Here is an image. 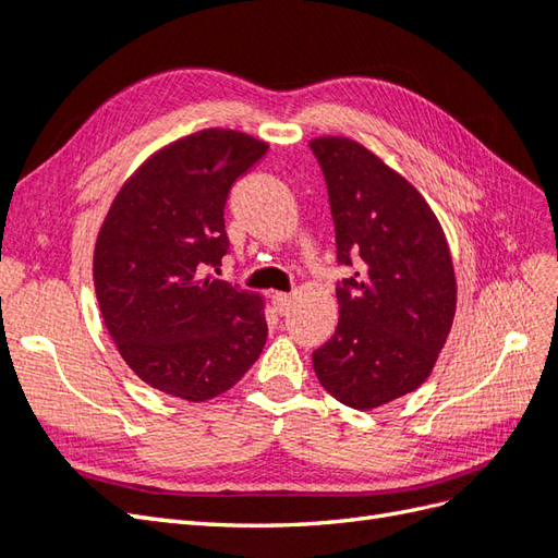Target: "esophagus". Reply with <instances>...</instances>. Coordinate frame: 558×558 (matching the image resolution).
Segmentation results:
<instances>
[{
  "label": "esophagus",
  "mask_w": 558,
  "mask_h": 558,
  "mask_svg": "<svg viewBox=\"0 0 558 558\" xmlns=\"http://www.w3.org/2000/svg\"><path fill=\"white\" fill-rule=\"evenodd\" d=\"M290 304H292V294H284V292L274 294V306H276L278 314H288Z\"/></svg>",
  "instance_id": "1"
}]
</instances>
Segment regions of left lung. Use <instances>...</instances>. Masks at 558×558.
<instances>
[{"mask_svg": "<svg viewBox=\"0 0 558 558\" xmlns=\"http://www.w3.org/2000/svg\"><path fill=\"white\" fill-rule=\"evenodd\" d=\"M326 178L338 264L340 320L314 371L352 409L404 397L430 375L457 311L445 232L421 192L347 137L308 142Z\"/></svg>", "mask_w": 558, "mask_h": 558, "instance_id": "8db88e82", "label": "left lung"}]
</instances>
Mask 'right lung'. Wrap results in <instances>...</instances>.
Instances as JSON below:
<instances>
[{
    "mask_svg": "<svg viewBox=\"0 0 558 558\" xmlns=\"http://www.w3.org/2000/svg\"><path fill=\"white\" fill-rule=\"evenodd\" d=\"M268 145L202 131L161 149L116 194L95 247V290L125 364L187 401L230 390L266 344L262 300L218 280L223 209Z\"/></svg>",
    "mask_w": 558,
    "mask_h": 558,
    "instance_id": "1",
    "label": "right lung"
}]
</instances>
